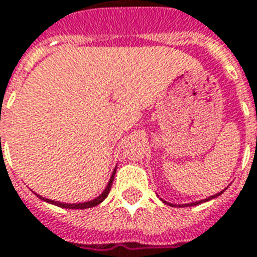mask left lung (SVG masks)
I'll list each match as a JSON object with an SVG mask.
<instances>
[{
  "mask_svg": "<svg viewBox=\"0 0 257 257\" xmlns=\"http://www.w3.org/2000/svg\"><path fill=\"white\" fill-rule=\"evenodd\" d=\"M222 192H219V194H216V195H213V197H209L208 198V199H212V198H215V197H218V195H221ZM208 199H204V201H208ZM201 202H202V201H199V202H192V204H187V205H189V206H192V205H198V204H201ZM165 204H167V202H165ZM171 205V206H174L173 204H170Z\"/></svg>",
  "mask_w": 257,
  "mask_h": 257,
  "instance_id": "8db88e82",
  "label": "left lung"
}]
</instances>
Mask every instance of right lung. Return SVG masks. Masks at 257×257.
<instances>
[{"label": "right lung", "mask_w": 257, "mask_h": 257, "mask_svg": "<svg viewBox=\"0 0 257 257\" xmlns=\"http://www.w3.org/2000/svg\"><path fill=\"white\" fill-rule=\"evenodd\" d=\"M114 174H116V170H114L113 174H111V178H110V181H108L106 189L103 191V194L99 195L96 199L89 201V202H83V204H62V202H56V201H51V199H45V198L42 197H39V198H41V199H44V201H46V202H49V204L58 205V206H62V208H69V209H86V208H93V206H96V205H99L100 202H103V201H104V198L108 195V192H110V189H111L113 180H114Z\"/></svg>", "instance_id": "add662e5"}]
</instances>
